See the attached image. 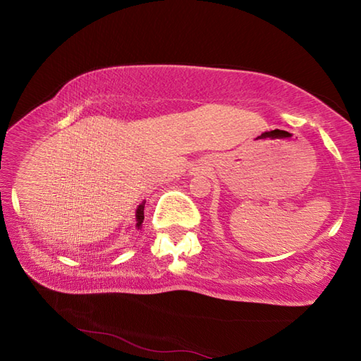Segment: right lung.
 Returning a JSON list of instances; mask_svg holds the SVG:
<instances>
[{
  "mask_svg": "<svg viewBox=\"0 0 361 361\" xmlns=\"http://www.w3.org/2000/svg\"><path fill=\"white\" fill-rule=\"evenodd\" d=\"M144 203H145V202H142V203L136 208V228H137V229H141L142 221H144Z\"/></svg>",
  "mask_w": 361,
  "mask_h": 361,
  "instance_id": "1",
  "label": "right lung"
}]
</instances>
